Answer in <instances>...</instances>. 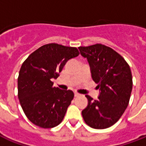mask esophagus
I'll return each mask as SVG.
<instances>
[{"label": "esophagus", "mask_w": 146, "mask_h": 146, "mask_svg": "<svg viewBox=\"0 0 146 146\" xmlns=\"http://www.w3.org/2000/svg\"><path fill=\"white\" fill-rule=\"evenodd\" d=\"M74 95H75V97H78V96H80V94L79 93H77V92H75V94H74Z\"/></svg>", "instance_id": "esophagus-1"}]
</instances>
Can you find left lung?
<instances>
[{
	"label": "left lung",
	"instance_id": "8db88e82",
	"mask_svg": "<svg viewBox=\"0 0 146 146\" xmlns=\"http://www.w3.org/2000/svg\"><path fill=\"white\" fill-rule=\"evenodd\" d=\"M78 48L87 58L92 79L100 91L97 100L86 95L88 105L82 111L83 118L92 128H108L119 120L128 106L133 86L131 71L125 59L106 45Z\"/></svg>",
	"mask_w": 146,
	"mask_h": 146
}]
</instances>
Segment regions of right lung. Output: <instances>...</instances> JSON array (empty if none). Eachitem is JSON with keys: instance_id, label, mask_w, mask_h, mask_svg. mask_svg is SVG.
<instances>
[{"instance_id": "obj_1", "label": "right lung", "mask_w": 146, "mask_h": 146, "mask_svg": "<svg viewBox=\"0 0 146 146\" xmlns=\"http://www.w3.org/2000/svg\"><path fill=\"white\" fill-rule=\"evenodd\" d=\"M79 54L76 48L51 43L36 49L24 61L18 77V97L33 124L51 128L62 121L74 93L53 87L51 79H56L67 61Z\"/></svg>"}]
</instances>
